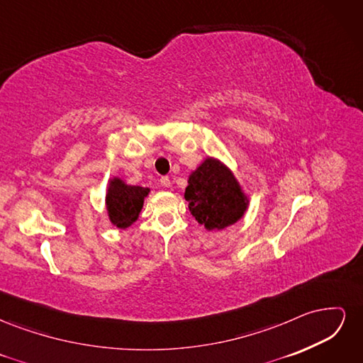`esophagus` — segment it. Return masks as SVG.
<instances>
[{
	"mask_svg": "<svg viewBox=\"0 0 363 363\" xmlns=\"http://www.w3.org/2000/svg\"><path fill=\"white\" fill-rule=\"evenodd\" d=\"M160 184L163 186V188H169V186H171L169 177H162V179H160Z\"/></svg>",
	"mask_w": 363,
	"mask_h": 363,
	"instance_id": "1",
	"label": "esophagus"
}]
</instances>
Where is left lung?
<instances>
[{"label":"left lung","instance_id":"1","mask_svg":"<svg viewBox=\"0 0 363 363\" xmlns=\"http://www.w3.org/2000/svg\"><path fill=\"white\" fill-rule=\"evenodd\" d=\"M184 199L192 216L207 230H221L244 215L247 200L235 175L215 159H206L189 177Z\"/></svg>","mask_w":363,"mask_h":363}]
</instances>
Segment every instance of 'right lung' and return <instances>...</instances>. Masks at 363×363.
I'll list each match as a JSON object with an SVG mask.
<instances>
[{"instance_id": "obj_1", "label": "right lung", "mask_w": 363, "mask_h": 363, "mask_svg": "<svg viewBox=\"0 0 363 363\" xmlns=\"http://www.w3.org/2000/svg\"><path fill=\"white\" fill-rule=\"evenodd\" d=\"M148 192L150 189L147 188L128 186L118 179L112 180L106 195L111 221L119 228H125L133 224L139 216L142 204H144V196H147Z\"/></svg>"}]
</instances>
